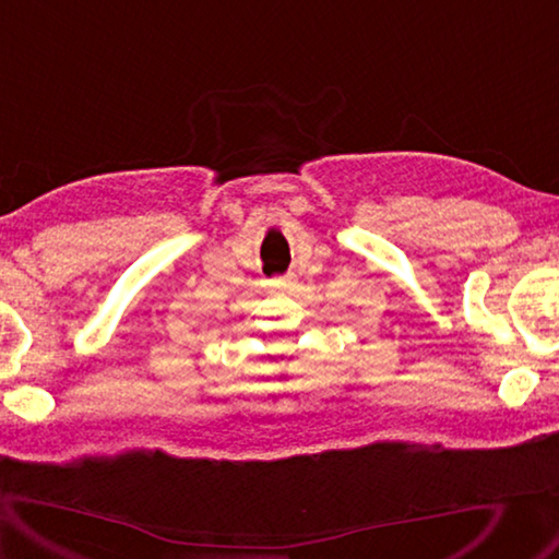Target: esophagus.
Masks as SVG:
<instances>
[{
	"label": "esophagus",
	"mask_w": 559,
	"mask_h": 559,
	"mask_svg": "<svg viewBox=\"0 0 559 559\" xmlns=\"http://www.w3.org/2000/svg\"><path fill=\"white\" fill-rule=\"evenodd\" d=\"M271 286L276 288V290H288V288H294L296 286V276H281V278H276V281H271Z\"/></svg>",
	"instance_id": "esophagus-1"
}]
</instances>
